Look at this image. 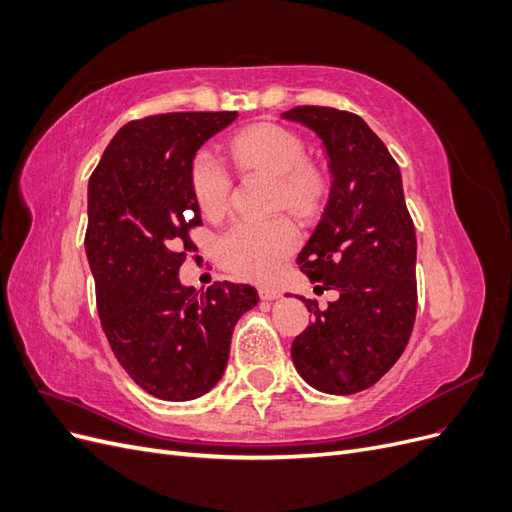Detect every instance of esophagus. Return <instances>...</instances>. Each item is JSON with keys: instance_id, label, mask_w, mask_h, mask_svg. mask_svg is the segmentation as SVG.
Wrapping results in <instances>:
<instances>
[{"instance_id": "obj_1", "label": "esophagus", "mask_w": 512, "mask_h": 512, "mask_svg": "<svg viewBox=\"0 0 512 512\" xmlns=\"http://www.w3.org/2000/svg\"><path fill=\"white\" fill-rule=\"evenodd\" d=\"M258 297H260L262 301H271V299L280 297V290L271 288V286H260V288H258Z\"/></svg>"}]
</instances>
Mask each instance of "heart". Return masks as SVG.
Returning a JSON list of instances; mask_svg holds the SVG:
<instances>
[{
	"label": "heart",
	"instance_id": "1",
	"mask_svg": "<svg viewBox=\"0 0 512 512\" xmlns=\"http://www.w3.org/2000/svg\"><path fill=\"white\" fill-rule=\"evenodd\" d=\"M241 173H265L275 179L273 207L307 218L320 203L324 183L307 162L303 138L280 123H258L243 130L230 145ZM190 185L207 218L218 220L230 209L232 175L211 151H198L190 164ZM299 232L286 215L267 220L232 222L218 241V258L230 273L252 282H271L284 260L297 250Z\"/></svg>",
	"mask_w": 512,
	"mask_h": 512
}]
</instances>
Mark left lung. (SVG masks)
Masks as SVG:
<instances>
[{
    "label": "left lung",
    "instance_id": "8db88e82",
    "mask_svg": "<svg viewBox=\"0 0 512 512\" xmlns=\"http://www.w3.org/2000/svg\"><path fill=\"white\" fill-rule=\"evenodd\" d=\"M286 119L312 128L331 160V196L297 258L316 290L339 299L294 337L292 363L331 395L369 389L406 350L416 318V232L399 166L367 123L331 106H297Z\"/></svg>",
    "mask_w": 512,
    "mask_h": 512
}]
</instances>
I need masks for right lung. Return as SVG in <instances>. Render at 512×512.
Instances as JSON below:
<instances>
[{"label": "right lung", "instance_id": "add662e5", "mask_svg": "<svg viewBox=\"0 0 512 512\" xmlns=\"http://www.w3.org/2000/svg\"><path fill=\"white\" fill-rule=\"evenodd\" d=\"M237 119L162 113L134 119L89 177L85 250L102 329L117 361L149 395L188 401L222 378L237 320L258 303L250 284L185 288L179 269L203 226L190 164Z\"/></svg>", "mask_w": 512, "mask_h": 512}]
</instances>
